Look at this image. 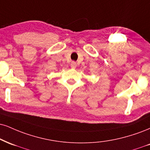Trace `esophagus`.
Returning a JSON list of instances; mask_svg holds the SVG:
<instances>
[{
	"label": "esophagus",
	"instance_id": "obj_1",
	"mask_svg": "<svg viewBox=\"0 0 150 150\" xmlns=\"http://www.w3.org/2000/svg\"><path fill=\"white\" fill-rule=\"evenodd\" d=\"M70 67L72 68H75L77 67V64L75 62H74V61H73V62L71 63V64H70Z\"/></svg>",
	"mask_w": 150,
	"mask_h": 150
}]
</instances>
